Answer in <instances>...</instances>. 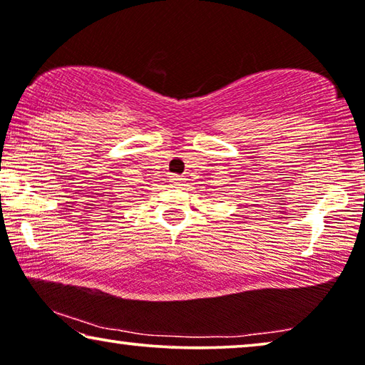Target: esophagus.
Listing matches in <instances>:
<instances>
[{"label": "esophagus", "mask_w": 365, "mask_h": 365, "mask_svg": "<svg viewBox=\"0 0 365 365\" xmlns=\"http://www.w3.org/2000/svg\"><path fill=\"white\" fill-rule=\"evenodd\" d=\"M170 182H172V187H182L183 185V178L182 177H178V175H172L170 177Z\"/></svg>", "instance_id": "obj_1"}]
</instances>
